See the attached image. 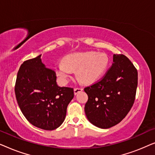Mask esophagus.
Wrapping results in <instances>:
<instances>
[{"label": "esophagus", "mask_w": 155, "mask_h": 155, "mask_svg": "<svg viewBox=\"0 0 155 155\" xmlns=\"http://www.w3.org/2000/svg\"><path fill=\"white\" fill-rule=\"evenodd\" d=\"M82 90H83V89L82 88H75L74 89V94H75V95H76L78 93L82 92Z\"/></svg>", "instance_id": "esophagus-1"}]
</instances>
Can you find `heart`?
<instances>
[{"label": "heart", "instance_id": "1", "mask_svg": "<svg viewBox=\"0 0 155 155\" xmlns=\"http://www.w3.org/2000/svg\"><path fill=\"white\" fill-rule=\"evenodd\" d=\"M108 65L109 58L104 53L78 52L65 56L63 62L55 65L54 70L63 84L68 82L72 71H76V75L82 83L90 84L103 75Z\"/></svg>", "mask_w": 155, "mask_h": 155}]
</instances>
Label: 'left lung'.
<instances>
[{"mask_svg":"<svg viewBox=\"0 0 155 155\" xmlns=\"http://www.w3.org/2000/svg\"><path fill=\"white\" fill-rule=\"evenodd\" d=\"M137 87V71L131 61L114 54L104 77L84 90L88 95L84 112L89 121L104 129L120 123L133 107Z\"/></svg>","mask_w":155,"mask_h":155,"instance_id":"left-lung-1","label":"left lung"}]
</instances>
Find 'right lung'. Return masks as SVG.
Returning <instances> with one entry per match:
<instances>
[{
  "mask_svg": "<svg viewBox=\"0 0 155 155\" xmlns=\"http://www.w3.org/2000/svg\"><path fill=\"white\" fill-rule=\"evenodd\" d=\"M41 56L21 65L15 92L19 107L27 120L37 128L52 130L64 121L74 91L57 84L56 73L46 67Z\"/></svg>",
  "mask_w": 155,
  "mask_h": 155,
  "instance_id": "right-lung-1",
  "label": "right lung"
}]
</instances>
